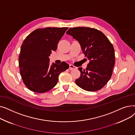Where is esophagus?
Returning <instances> with one entry per match:
<instances>
[{
  "label": "esophagus",
  "instance_id": "obj_1",
  "mask_svg": "<svg viewBox=\"0 0 135 135\" xmlns=\"http://www.w3.org/2000/svg\"><path fill=\"white\" fill-rule=\"evenodd\" d=\"M76 69V67L72 65H69V69H70V70H73V69Z\"/></svg>",
  "mask_w": 135,
  "mask_h": 135
}]
</instances>
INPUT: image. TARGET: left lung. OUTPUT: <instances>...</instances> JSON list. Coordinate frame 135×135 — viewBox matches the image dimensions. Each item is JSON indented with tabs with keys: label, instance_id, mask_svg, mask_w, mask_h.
<instances>
[{
	"label": "left lung",
	"instance_id": "obj_1",
	"mask_svg": "<svg viewBox=\"0 0 135 135\" xmlns=\"http://www.w3.org/2000/svg\"><path fill=\"white\" fill-rule=\"evenodd\" d=\"M79 42L83 52L88 59V67L78 68L80 76L75 83L88 91L101 89L110 79L115 63L113 45L100 31L89 27L71 28L66 32Z\"/></svg>",
	"mask_w": 135,
	"mask_h": 135
}]
</instances>
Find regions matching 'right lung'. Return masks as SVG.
<instances>
[{"mask_svg": "<svg viewBox=\"0 0 135 135\" xmlns=\"http://www.w3.org/2000/svg\"><path fill=\"white\" fill-rule=\"evenodd\" d=\"M68 28H39L23 41L19 56V67L21 77L28 89L37 93H46L57 84L60 74L69 68L65 62L61 65H50L49 59Z\"/></svg>", "mask_w": 135, "mask_h": 135, "instance_id": "right-lung-1", "label": "right lung"}]
</instances>
